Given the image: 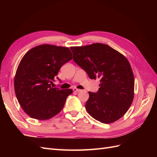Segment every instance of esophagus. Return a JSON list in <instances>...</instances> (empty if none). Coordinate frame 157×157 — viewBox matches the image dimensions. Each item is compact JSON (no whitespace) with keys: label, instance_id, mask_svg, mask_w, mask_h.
I'll list each match as a JSON object with an SVG mask.
<instances>
[{"label":"esophagus","instance_id":"1","mask_svg":"<svg viewBox=\"0 0 157 157\" xmlns=\"http://www.w3.org/2000/svg\"><path fill=\"white\" fill-rule=\"evenodd\" d=\"M73 90L74 92H81V91H82L81 90L77 89V88H74L73 89Z\"/></svg>","mask_w":157,"mask_h":157}]
</instances>
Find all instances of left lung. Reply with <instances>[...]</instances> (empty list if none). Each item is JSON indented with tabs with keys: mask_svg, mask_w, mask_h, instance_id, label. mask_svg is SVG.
Instances as JSON below:
<instances>
[{
	"mask_svg": "<svg viewBox=\"0 0 157 157\" xmlns=\"http://www.w3.org/2000/svg\"><path fill=\"white\" fill-rule=\"evenodd\" d=\"M73 60L91 79H100L96 93L88 92L87 112L104 124L115 122L125 115L134 95V77L126 57L109 46L94 43L71 47Z\"/></svg>",
	"mask_w": 157,
	"mask_h": 157,
	"instance_id": "left-lung-1",
	"label": "left lung"
}]
</instances>
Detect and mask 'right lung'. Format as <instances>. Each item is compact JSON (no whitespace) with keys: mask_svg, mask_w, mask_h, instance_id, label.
<instances>
[{"mask_svg":"<svg viewBox=\"0 0 157 157\" xmlns=\"http://www.w3.org/2000/svg\"><path fill=\"white\" fill-rule=\"evenodd\" d=\"M73 59L67 47L52 44L36 46L28 51L19 64L14 90L20 106L37 120H48L63 109L71 89L52 88L61 66Z\"/></svg>","mask_w":157,"mask_h":157,"instance_id":"add662e5","label":"right lung"}]
</instances>
